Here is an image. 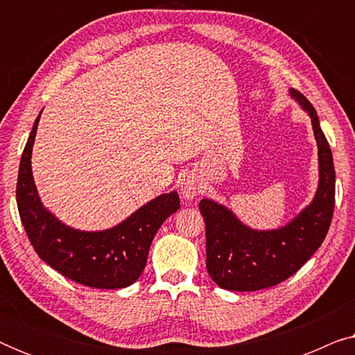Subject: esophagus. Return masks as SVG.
I'll use <instances>...</instances> for the list:
<instances>
[{"label":"esophagus","mask_w":355,"mask_h":355,"mask_svg":"<svg viewBox=\"0 0 355 355\" xmlns=\"http://www.w3.org/2000/svg\"><path fill=\"white\" fill-rule=\"evenodd\" d=\"M202 189L203 187L200 179H198L196 174H187V176H184L181 181V193L184 198H187V200L196 198L198 193L202 192Z\"/></svg>","instance_id":"esophagus-1"}]
</instances>
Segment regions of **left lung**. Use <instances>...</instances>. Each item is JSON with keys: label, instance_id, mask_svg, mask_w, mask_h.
<instances>
[{"label": "left lung", "instance_id": "1", "mask_svg": "<svg viewBox=\"0 0 355 355\" xmlns=\"http://www.w3.org/2000/svg\"><path fill=\"white\" fill-rule=\"evenodd\" d=\"M289 94L312 118L318 145V189L312 203L278 230L257 231L237 220L230 208L202 198L205 220L207 270L223 289L259 291L279 284L312 257L327 237L334 210V164L317 111L291 89Z\"/></svg>", "mask_w": 355, "mask_h": 355}]
</instances>
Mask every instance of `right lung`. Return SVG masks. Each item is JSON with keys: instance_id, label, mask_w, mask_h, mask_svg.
<instances>
[{"instance_id": "1", "label": "right lung", "mask_w": 355, "mask_h": 355, "mask_svg": "<svg viewBox=\"0 0 355 355\" xmlns=\"http://www.w3.org/2000/svg\"><path fill=\"white\" fill-rule=\"evenodd\" d=\"M40 114L24 148L16 187L28 241L45 263L76 283L96 289L128 288L147 265L150 244L159 226L181 207L178 192L162 193L110 230L79 231L66 226L42 205L33 182L31 159Z\"/></svg>"}]
</instances>
